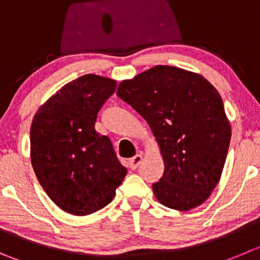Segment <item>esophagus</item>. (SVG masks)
Returning a JSON list of instances; mask_svg holds the SVG:
<instances>
[{"mask_svg": "<svg viewBox=\"0 0 260 260\" xmlns=\"http://www.w3.org/2000/svg\"><path fill=\"white\" fill-rule=\"evenodd\" d=\"M142 159H143L142 154H135L134 157L128 159V167H130L132 170H135L138 166H139V163L142 162Z\"/></svg>", "mask_w": 260, "mask_h": 260, "instance_id": "34e87169", "label": "esophagus"}]
</instances>
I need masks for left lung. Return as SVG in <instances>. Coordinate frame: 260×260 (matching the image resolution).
<instances>
[{"instance_id":"1","label":"left lung","mask_w":260,"mask_h":260,"mask_svg":"<svg viewBox=\"0 0 260 260\" xmlns=\"http://www.w3.org/2000/svg\"><path fill=\"white\" fill-rule=\"evenodd\" d=\"M118 98L149 123L165 172L153 184L160 204L189 211L217 186L231 139L221 95L203 76L155 66L118 85Z\"/></svg>"}]
</instances>
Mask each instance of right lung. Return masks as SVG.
I'll return each mask as SVG.
<instances>
[{
    "label": "right lung",
    "instance_id": "right-lung-1",
    "mask_svg": "<svg viewBox=\"0 0 260 260\" xmlns=\"http://www.w3.org/2000/svg\"><path fill=\"white\" fill-rule=\"evenodd\" d=\"M115 90V80L83 75L49 98L31 122L37 179L68 213L86 216L102 209L126 176L110 138L94 128L98 111Z\"/></svg>",
    "mask_w": 260,
    "mask_h": 260
}]
</instances>
